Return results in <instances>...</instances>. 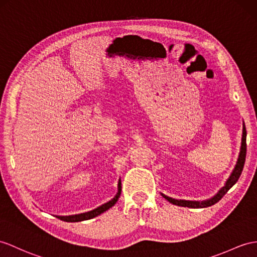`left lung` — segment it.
<instances>
[{
	"instance_id": "1",
	"label": "left lung",
	"mask_w": 257,
	"mask_h": 257,
	"mask_svg": "<svg viewBox=\"0 0 257 257\" xmlns=\"http://www.w3.org/2000/svg\"><path fill=\"white\" fill-rule=\"evenodd\" d=\"M245 157H246V130L245 126H243V135H242V145H241V152L239 159H237V162L235 165V168L233 172L231 173L230 178L226 182V185H224L222 189L217 193V195H215L212 198L208 199V201H204V202H192V201H179V199H174L171 197H168L166 195L164 196L168 202L172 203L173 205H178V206H182V207H190V208H204V207H209V206L216 204L217 202L220 201V199L223 197L224 194H226L231 187H232L239 180L241 173L243 171V167L244 164H245Z\"/></svg>"
}]
</instances>
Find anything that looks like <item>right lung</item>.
Masks as SVG:
<instances>
[{"label":"right lung","mask_w":257,"mask_h":257,"mask_svg":"<svg viewBox=\"0 0 257 257\" xmlns=\"http://www.w3.org/2000/svg\"><path fill=\"white\" fill-rule=\"evenodd\" d=\"M121 181H118V191L116 193V195L114 196V198H112L110 202L105 203L101 206H99L96 209L90 210L88 212H84V214H79V215H72V216H56V218L61 219L63 221H67V222H77V221H83V220H88V219L95 218L97 216H99L100 214H102L105 210H108L109 208H111L116 202L118 197L121 195Z\"/></svg>","instance_id":"add662e5"}]
</instances>
